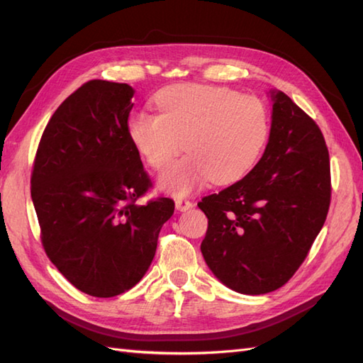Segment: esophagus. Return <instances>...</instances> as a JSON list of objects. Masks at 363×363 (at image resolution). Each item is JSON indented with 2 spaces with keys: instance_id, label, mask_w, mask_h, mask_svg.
Masks as SVG:
<instances>
[{
  "instance_id": "obj_1",
  "label": "esophagus",
  "mask_w": 363,
  "mask_h": 363,
  "mask_svg": "<svg viewBox=\"0 0 363 363\" xmlns=\"http://www.w3.org/2000/svg\"><path fill=\"white\" fill-rule=\"evenodd\" d=\"M191 207H194V203H191L190 199H186V198H177L176 199V209L177 211L184 212V211L191 209Z\"/></svg>"
}]
</instances>
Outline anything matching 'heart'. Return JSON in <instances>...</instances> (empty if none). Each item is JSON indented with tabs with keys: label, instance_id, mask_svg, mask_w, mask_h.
I'll return each instance as SVG.
<instances>
[{
	"label": "heart",
	"instance_id": "obj_1",
	"mask_svg": "<svg viewBox=\"0 0 363 363\" xmlns=\"http://www.w3.org/2000/svg\"><path fill=\"white\" fill-rule=\"evenodd\" d=\"M157 113L137 112L129 135L148 164L162 172L186 148L189 156L160 177V187L187 195L211 177L240 179L259 160L268 138L264 103L228 87L179 84L157 95Z\"/></svg>",
	"mask_w": 363,
	"mask_h": 363
}]
</instances>
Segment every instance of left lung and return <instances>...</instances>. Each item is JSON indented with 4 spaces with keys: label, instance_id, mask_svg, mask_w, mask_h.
I'll list each match as a JSON object with an SVG mask.
<instances>
[{
    "label": "left lung",
    "instance_id": "left-lung-1",
    "mask_svg": "<svg viewBox=\"0 0 363 363\" xmlns=\"http://www.w3.org/2000/svg\"><path fill=\"white\" fill-rule=\"evenodd\" d=\"M264 156L243 179L198 203L209 226L207 267L245 295L274 291L303 264L330 204L329 151L317 123L284 91H272Z\"/></svg>",
    "mask_w": 363,
    "mask_h": 363
}]
</instances>
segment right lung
Wrapping results in <instances>:
<instances>
[{
	"instance_id": "obj_1",
	"label": "right lung",
	"mask_w": 363,
	"mask_h": 363,
	"mask_svg": "<svg viewBox=\"0 0 363 363\" xmlns=\"http://www.w3.org/2000/svg\"><path fill=\"white\" fill-rule=\"evenodd\" d=\"M134 89L94 79L52 113L35 152L30 198L46 256L76 289L112 298L150 268L174 201L152 187L130 140Z\"/></svg>"
}]
</instances>
